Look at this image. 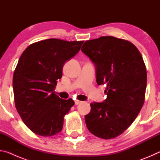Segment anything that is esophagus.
Returning a JSON list of instances; mask_svg holds the SVG:
<instances>
[{"label": "esophagus", "mask_w": 160, "mask_h": 160, "mask_svg": "<svg viewBox=\"0 0 160 160\" xmlns=\"http://www.w3.org/2000/svg\"><path fill=\"white\" fill-rule=\"evenodd\" d=\"M81 102H82L79 101V100H75V105H78V104H80Z\"/></svg>", "instance_id": "1"}]
</instances>
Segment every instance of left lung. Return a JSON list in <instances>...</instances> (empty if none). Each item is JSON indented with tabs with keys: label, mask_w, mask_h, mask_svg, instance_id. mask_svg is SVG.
I'll list each match as a JSON object with an SVG mask.
<instances>
[{
	"label": "left lung",
	"mask_w": 160,
	"mask_h": 160,
	"mask_svg": "<svg viewBox=\"0 0 160 160\" xmlns=\"http://www.w3.org/2000/svg\"><path fill=\"white\" fill-rule=\"evenodd\" d=\"M81 51L95 66L97 83L107 85V99L91 103L86 126L97 137L114 138L131 125L144 104V61L132 43L111 36L88 40Z\"/></svg>",
	"instance_id": "left-lung-1"
}]
</instances>
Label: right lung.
Returning a JSON list of instances; mask_svg holds the SVG:
<instances>
[{"mask_svg":"<svg viewBox=\"0 0 160 160\" xmlns=\"http://www.w3.org/2000/svg\"><path fill=\"white\" fill-rule=\"evenodd\" d=\"M83 41L48 39L29 45L22 53L12 79L15 104L25 125L42 136L61 131L64 116L74 105L54 92L65 63L80 51Z\"/></svg>","mask_w":160,"mask_h":160,"instance_id":"add662e5","label":"right lung"}]
</instances>
